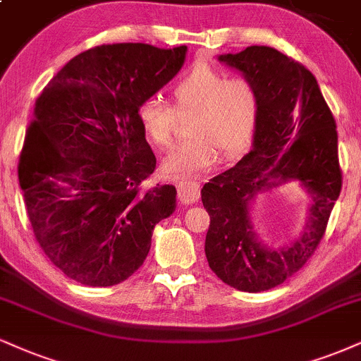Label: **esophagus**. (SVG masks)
Instances as JSON below:
<instances>
[{
	"mask_svg": "<svg viewBox=\"0 0 361 361\" xmlns=\"http://www.w3.org/2000/svg\"><path fill=\"white\" fill-rule=\"evenodd\" d=\"M178 198H180V202H183L185 205H192V203L197 202L200 198L198 181L190 180V178L181 180L180 183H178Z\"/></svg>",
	"mask_w": 361,
	"mask_h": 361,
	"instance_id": "34e87169",
	"label": "esophagus"
}]
</instances>
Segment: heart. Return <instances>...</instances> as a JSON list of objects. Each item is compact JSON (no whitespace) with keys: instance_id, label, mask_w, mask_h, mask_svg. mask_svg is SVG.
Returning <instances> with one entry per match:
<instances>
[{"instance_id":"b5f03b06","label":"heart","mask_w":361,"mask_h":361,"mask_svg":"<svg viewBox=\"0 0 361 361\" xmlns=\"http://www.w3.org/2000/svg\"><path fill=\"white\" fill-rule=\"evenodd\" d=\"M176 111H193L188 139L163 161L169 175L205 171L216 156L233 158L249 146L260 117V95L250 80L227 79L207 63L195 65L171 89ZM137 119L146 136L159 147L175 139V111L158 95L141 102Z\"/></svg>"}]
</instances>
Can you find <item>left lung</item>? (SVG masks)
<instances>
[{
	"label": "left lung",
	"mask_w": 361,
	"mask_h": 361,
	"mask_svg": "<svg viewBox=\"0 0 361 361\" xmlns=\"http://www.w3.org/2000/svg\"><path fill=\"white\" fill-rule=\"evenodd\" d=\"M219 60L255 85L260 117L249 153L202 188L210 215L205 255L230 288L260 293L296 274L324 235L341 192L336 123L314 75L290 56L252 45ZM289 180L312 197L308 222L289 246L271 250L255 233L250 205L259 192Z\"/></svg>",
	"instance_id": "obj_1"
}]
</instances>
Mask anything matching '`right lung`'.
Here are the masks:
<instances>
[{"mask_svg":"<svg viewBox=\"0 0 361 361\" xmlns=\"http://www.w3.org/2000/svg\"><path fill=\"white\" fill-rule=\"evenodd\" d=\"M186 47L112 43L82 51L35 102L18 180L35 238L65 276L119 284L145 262L173 185L147 186L156 156L137 109L183 67Z\"/></svg>","mask_w":361,"mask_h":361,"instance_id":"right-lung-1","label":"right lung"}]
</instances>
